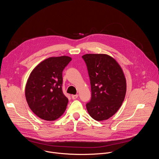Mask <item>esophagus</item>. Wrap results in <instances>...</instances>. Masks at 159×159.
<instances>
[{"instance_id": "obj_1", "label": "esophagus", "mask_w": 159, "mask_h": 159, "mask_svg": "<svg viewBox=\"0 0 159 159\" xmlns=\"http://www.w3.org/2000/svg\"><path fill=\"white\" fill-rule=\"evenodd\" d=\"M79 95L78 94H75V95H72V99H75L78 98Z\"/></svg>"}]
</instances>
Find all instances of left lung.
<instances>
[{"instance_id": "obj_1", "label": "left lung", "mask_w": 159, "mask_h": 159, "mask_svg": "<svg viewBox=\"0 0 159 159\" xmlns=\"http://www.w3.org/2000/svg\"><path fill=\"white\" fill-rule=\"evenodd\" d=\"M88 70L91 99L86 104L89 115L96 121L107 120L121 107L125 97L126 83L118 62L105 54L83 55Z\"/></svg>"}]
</instances>
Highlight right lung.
I'll use <instances>...</instances> for the list:
<instances>
[{
	"instance_id": "1",
	"label": "right lung",
	"mask_w": 159,
	"mask_h": 159,
	"mask_svg": "<svg viewBox=\"0 0 159 159\" xmlns=\"http://www.w3.org/2000/svg\"><path fill=\"white\" fill-rule=\"evenodd\" d=\"M72 58L50 57L38 64L26 83L25 96L29 107L39 118L54 121L66 109L68 98L62 90V72Z\"/></svg>"
}]
</instances>
